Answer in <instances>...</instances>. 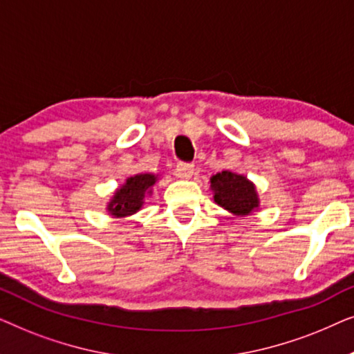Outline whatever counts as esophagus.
I'll use <instances>...</instances> for the list:
<instances>
[{"instance_id": "34e87169", "label": "esophagus", "mask_w": 354, "mask_h": 354, "mask_svg": "<svg viewBox=\"0 0 354 354\" xmlns=\"http://www.w3.org/2000/svg\"><path fill=\"white\" fill-rule=\"evenodd\" d=\"M193 171H195V166H193V164L178 162L176 174H177V177H180V178H190L193 176Z\"/></svg>"}]
</instances>
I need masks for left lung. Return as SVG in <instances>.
<instances>
[{"label": "left lung", "mask_w": 354, "mask_h": 354, "mask_svg": "<svg viewBox=\"0 0 354 354\" xmlns=\"http://www.w3.org/2000/svg\"><path fill=\"white\" fill-rule=\"evenodd\" d=\"M211 188L214 190V201L230 212L246 216L258 207V195L254 185L243 176H236L229 171H222L211 178Z\"/></svg>", "instance_id": "8db88e82"}]
</instances>
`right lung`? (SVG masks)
Masks as SVG:
<instances>
[{
  "label": "right lung",
  "instance_id": "add662e5",
  "mask_svg": "<svg viewBox=\"0 0 354 354\" xmlns=\"http://www.w3.org/2000/svg\"><path fill=\"white\" fill-rule=\"evenodd\" d=\"M156 177L151 174H140L130 177L120 190L115 192L113 201L109 203L108 209L113 216H129L137 212L143 205L145 193L153 187Z\"/></svg>",
  "mask_w": 354,
  "mask_h": 354
}]
</instances>
